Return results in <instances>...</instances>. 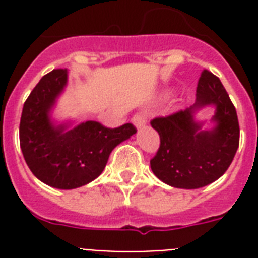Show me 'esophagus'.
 Wrapping results in <instances>:
<instances>
[{"label": "esophagus", "mask_w": 258, "mask_h": 258, "mask_svg": "<svg viewBox=\"0 0 258 258\" xmlns=\"http://www.w3.org/2000/svg\"><path fill=\"white\" fill-rule=\"evenodd\" d=\"M133 124L135 125L138 130L142 128V127L146 124L145 116H142V115H135V116L133 117Z\"/></svg>", "instance_id": "1"}]
</instances>
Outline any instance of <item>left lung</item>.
<instances>
[{"mask_svg": "<svg viewBox=\"0 0 258 258\" xmlns=\"http://www.w3.org/2000/svg\"><path fill=\"white\" fill-rule=\"evenodd\" d=\"M214 106L213 125L204 129L195 113ZM161 146L150 165L157 178L176 188H200L217 180L232 163L240 143L234 105L217 76L205 70L197 87L196 103L184 111L151 120Z\"/></svg>", "mask_w": 258, "mask_h": 258, "instance_id": "obj_1", "label": "left lung"}]
</instances>
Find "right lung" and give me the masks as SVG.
Segmentation results:
<instances>
[{"instance_id": "add662e5", "label": "right lung", "mask_w": 258, "mask_h": 258, "mask_svg": "<svg viewBox=\"0 0 258 258\" xmlns=\"http://www.w3.org/2000/svg\"><path fill=\"white\" fill-rule=\"evenodd\" d=\"M67 84V70L45 75L24 103L20 121V146L28 167L37 179L61 190L96 179L112 150L137 133L130 123L107 128L93 120L76 125L74 120H54L53 109Z\"/></svg>"}]
</instances>
